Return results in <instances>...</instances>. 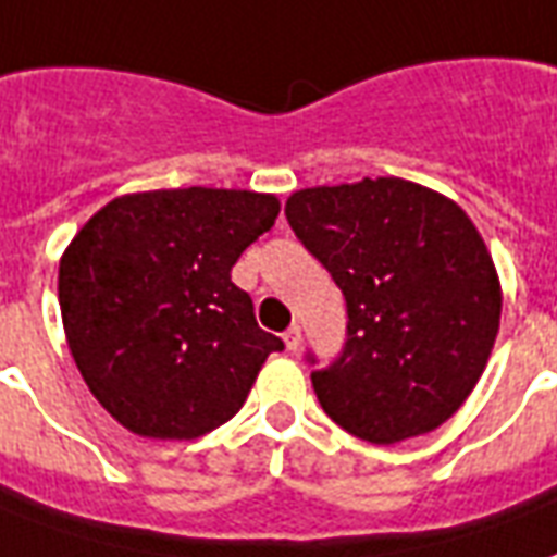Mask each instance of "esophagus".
I'll use <instances>...</instances> for the list:
<instances>
[{
    "label": "esophagus",
    "mask_w": 557,
    "mask_h": 557,
    "mask_svg": "<svg viewBox=\"0 0 557 557\" xmlns=\"http://www.w3.org/2000/svg\"><path fill=\"white\" fill-rule=\"evenodd\" d=\"M283 342H286V348H289V351H298V348H300V327H298V324H292L289 331L283 333Z\"/></svg>",
    "instance_id": "34e87169"
}]
</instances>
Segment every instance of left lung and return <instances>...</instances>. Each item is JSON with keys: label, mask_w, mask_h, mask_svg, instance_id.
I'll return each instance as SVG.
<instances>
[{"label": "left lung", "mask_w": 557, "mask_h": 557, "mask_svg": "<svg viewBox=\"0 0 557 557\" xmlns=\"http://www.w3.org/2000/svg\"><path fill=\"white\" fill-rule=\"evenodd\" d=\"M286 218L348 304L342 357L312 372L324 413L377 446L451 419L484 374L502 315L496 265L467 212L434 188L377 176L300 188Z\"/></svg>", "instance_id": "obj_1"}]
</instances>
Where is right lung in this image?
<instances>
[{"mask_svg":"<svg viewBox=\"0 0 557 557\" xmlns=\"http://www.w3.org/2000/svg\"><path fill=\"white\" fill-rule=\"evenodd\" d=\"M280 215L274 195L162 188L114 197L59 262L73 360L126 431L195 440L245 405L283 342L230 280L236 259Z\"/></svg>","mask_w":557,"mask_h":557,"instance_id":"right-lung-1","label":"right lung"}]
</instances>
